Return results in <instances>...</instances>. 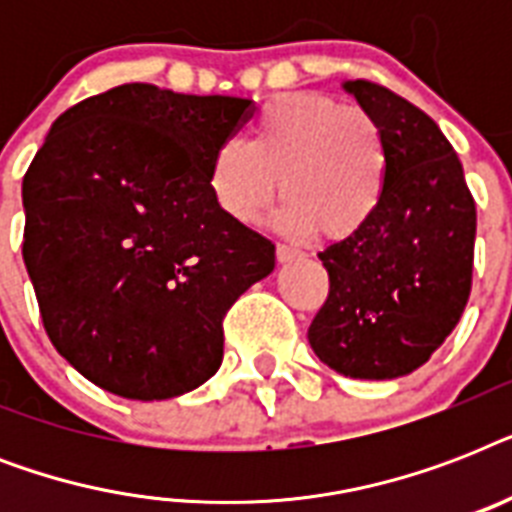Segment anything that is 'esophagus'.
<instances>
[{"label": "esophagus", "instance_id": "esophagus-1", "mask_svg": "<svg viewBox=\"0 0 512 512\" xmlns=\"http://www.w3.org/2000/svg\"><path fill=\"white\" fill-rule=\"evenodd\" d=\"M303 252L295 247H287V244H276V260L279 263H292V260H300Z\"/></svg>", "mask_w": 512, "mask_h": 512}]
</instances>
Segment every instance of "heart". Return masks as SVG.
<instances>
[{
    "instance_id": "heart-1",
    "label": "heart",
    "mask_w": 512,
    "mask_h": 512,
    "mask_svg": "<svg viewBox=\"0 0 512 512\" xmlns=\"http://www.w3.org/2000/svg\"><path fill=\"white\" fill-rule=\"evenodd\" d=\"M388 175V143L364 108L321 92H287L265 103L249 143L231 138L215 148L207 185L228 220L255 225L281 183L284 231L342 241L372 223Z\"/></svg>"
}]
</instances>
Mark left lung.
<instances>
[{
    "instance_id": "obj_1",
    "label": "left lung",
    "mask_w": 512,
    "mask_h": 512,
    "mask_svg": "<svg viewBox=\"0 0 512 512\" xmlns=\"http://www.w3.org/2000/svg\"><path fill=\"white\" fill-rule=\"evenodd\" d=\"M342 87L380 124L390 175L372 223L319 252L329 295L308 342L345 377L393 380L420 369L468 305L476 201L425 111L366 79Z\"/></svg>"
}]
</instances>
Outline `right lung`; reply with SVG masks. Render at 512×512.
<instances>
[{
	"label": "right lung",
	"mask_w": 512,
	"mask_h": 512,
	"mask_svg": "<svg viewBox=\"0 0 512 512\" xmlns=\"http://www.w3.org/2000/svg\"><path fill=\"white\" fill-rule=\"evenodd\" d=\"M252 100L122 84L52 124L23 177V263L52 345L98 388L162 401L223 361V319L276 247L217 209L209 159Z\"/></svg>",
	"instance_id": "1"
}]
</instances>
